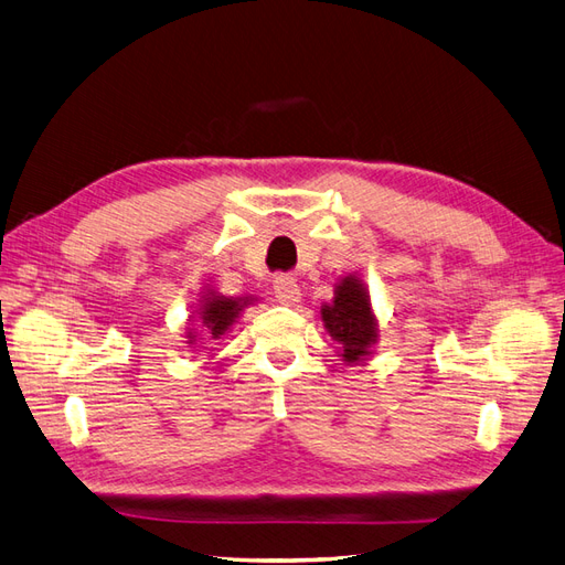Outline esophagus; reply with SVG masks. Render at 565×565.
I'll return each instance as SVG.
<instances>
[{
  "label": "esophagus",
  "mask_w": 565,
  "mask_h": 565,
  "mask_svg": "<svg viewBox=\"0 0 565 565\" xmlns=\"http://www.w3.org/2000/svg\"><path fill=\"white\" fill-rule=\"evenodd\" d=\"M273 292L280 303H297L301 299V289L292 276H278L273 280Z\"/></svg>",
  "instance_id": "obj_1"
}]
</instances>
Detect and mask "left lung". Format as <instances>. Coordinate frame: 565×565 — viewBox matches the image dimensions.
Segmentation results:
<instances>
[{
    "mask_svg": "<svg viewBox=\"0 0 565 565\" xmlns=\"http://www.w3.org/2000/svg\"><path fill=\"white\" fill-rule=\"evenodd\" d=\"M324 330L339 344L344 363H363L377 344V318L372 313L370 292L361 278L344 276L334 287L332 303L320 309Z\"/></svg>",
    "mask_w": 565,
    "mask_h": 565,
    "instance_id": "obj_1",
    "label": "left lung"
}]
</instances>
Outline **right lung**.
I'll list each match as a JSON object with an SVG mask.
<instances>
[{
	"label": "right lung",
	"mask_w": 565,
	"mask_h": 565,
	"mask_svg": "<svg viewBox=\"0 0 565 565\" xmlns=\"http://www.w3.org/2000/svg\"><path fill=\"white\" fill-rule=\"evenodd\" d=\"M254 301V297H224L214 292V289H210L207 295H202L198 309L193 311L191 318H195L200 332L204 334V339H221L224 337L231 328L233 322L241 318L243 309H247V306ZM198 328H188L185 332V344H195V341L200 339L198 337Z\"/></svg>",
	"instance_id": "1"
}]
</instances>
